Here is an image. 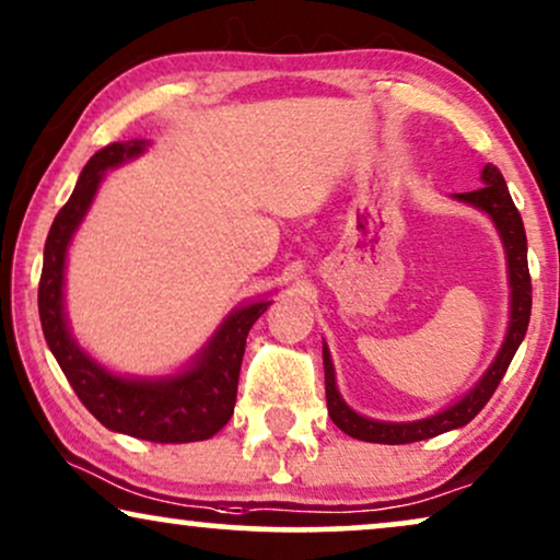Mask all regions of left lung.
Returning <instances> with one entry per match:
<instances>
[{
  "label": "left lung",
  "instance_id": "1",
  "mask_svg": "<svg viewBox=\"0 0 560 560\" xmlns=\"http://www.w3.org/2000/svg\"><path fill=\"white\" fill-rule=\"evenodd\" d=\"M483 186L476 191L458 194L460 202H468L479 207L494 220V225L502 235L504 250H506V264H510V287H512V319L510 330H506V340L499 355L491 363V369L483 374L479 384L466 394L458 405L445 409V412L428 417L420 422H376L366 420V417L355 415L346 401L340 399L338 386H335V371L327 348L323 350L325 361V397H327V412H330L332 422L346 432V435L355 438V441L366 443H386V445H401V443H417L428 441V438L441 435V432L464 428L481 412L483 405L491 399V394L497 392L499 382H502L504 371L510 369L514 353H517L520 342H523L527 332V323H530V310H533V284H530V271H527V237L525 225L520 218L517 207H514L510 189H506L502 171L494 163H487L481 171Z\"/></svg>",
  "mask_w": 560,
  "mask_h": 560
}]
</instances>
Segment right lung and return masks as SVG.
Segmentation results:
<instances>
[{"label":"right lung","mask_w":560,"mask_h":560,"mask_svg":"<svg viewBox=\"0 0 560 560\" xmlns=\"http://www.w3.org/2000/svg\"><path fill=\"white\" fill-rule=\"evenodd\" d=\"M148 140H117L96 151L81 171L77 189L50 225L43 273L37 287V310L50 353L69 378L89 412L104 428L125 432L151 443H194L207 441L233 417L237 376L245 353V338L253 323L271 302H256L237 310L214 332L210 346L184 374L163 382H132L104 371L84 350H79L66 330L63 315V266L73 230L84 220L104 171L143 151Z\"/></svg>","instance_id":"add662e5"}]
</instances>
